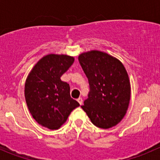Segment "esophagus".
Wrapping results in <instances>:
<instances>
[{
	"instance_id": "esophagus-1",
	"label": "esophagus",
	"mask_w": 160,
	"mask_h": 160,
	"mask_svg": "<svg viewBox=\"0 0 160 160\" xmlns=\"http://www.w3.org/2000/svg\"><path fill=\"white\" fill-rule=\"evenodd\" d=\"M77 101H78L79 104H80V105H82V104H83V99H82L81 98H79L78 99H77Z\"/></svg>"
}]
</instances>
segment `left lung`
<instances>
[{
  "instance_id": "obj_1",
  "label": "left lung",
  "mask_w": 160,
  "mask_h": 160,
  "mask_svg": "<svg viewBox=\"0 0 160 160\" xmlns=\"http://www.w3.org/2000/svg\"><path fill=\"white\" fill-rule=\"evenodd\" d=\"M90 91L81 106L95 126L109 128L122 121L128 110L131 87L123 64L110 55L90 51L79 56Z\"/></svg>"
}]
</instances>
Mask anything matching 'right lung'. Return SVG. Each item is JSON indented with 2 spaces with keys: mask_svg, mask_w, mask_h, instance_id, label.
I'll use <instances>...</instances> for the list:
<instances>
[{
  "mask_svg": "<svg viewBox=\"0 0 160 160\" xmlns=\"http://www.w3.org/2000/svg\"><path fill=\"white\" fill-rule=\"evenodd\" d=\"M72 56L50 54L40 59L25 85L27 106L39 125L59 128L80 104L70 97V85L60 77L73 63Z\"/></svg>",
  "mask_w": 160,
  "mask_h": 160,
  "instance_id": "right-lung-1",
  "label": "right lung"
}]
</instances>
